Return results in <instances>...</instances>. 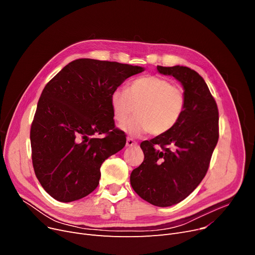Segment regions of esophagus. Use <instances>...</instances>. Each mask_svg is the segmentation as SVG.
Returning <instances> with one entry per match:
<instances>
[{
    "label": "esophagus",
    "instance_id": "obj_1",
    "mask_svg": "<svg viewBox=\"0 0 255 255\" xmlns=\"http://www.w3.org/2000/svg\"><path fill=\"white\" fill-rule=\"evenodd\" d=\"M126 145L127 146H135V145H137V142L134 139H132V138H127Z\"/></svg>",
    "mask_w": 255,
    "mask_h": 255
}]
</instances>
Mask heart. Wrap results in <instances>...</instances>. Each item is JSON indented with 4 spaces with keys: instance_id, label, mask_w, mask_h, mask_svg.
I'll list each match as a JSON object with an SVG mask.
<instances>
[{
    "instance_id": "heart-1",
    "label": "heart",
    "mask_w": 255,
    "mask_h": 255,
    "mask_svg": "<svg viewBox=\"0 0 255 255\" xmlns=\"http://www.w3.org/2000/svg\"><path fill=\"white\" fill-rule=\"evenodd\" d=\"M186 95L182 88L173 86L169 79L149 75L133 80L126 91L115 90L111 95L114 119L124 124L130 116L136 113L124 126L132 136H140L151 132L161 135L175 127L183 116Z\"/></svg>"
}]
</instances>
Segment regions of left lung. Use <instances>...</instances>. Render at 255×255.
I'll list each match as a JSON object with an SVG mask.
<instances>
[{"label":"left lung","mask_w":255,"mask_h":255,"mask_svg":"<svg viewBox=\"0 0 255 255\" xmlns=\"http://www.w3.org/2000/svg\"><path fill=\"white\" fill-rule=\"evenodd\" d=\"M157 70L182 84L185 111L170 131L140 143L144 159L132 170L130 183L145 202L169 207L182 202L205 178L219 138V113L196 71L179 65L157 66Z\"/></svg>","instance_id":"obj_1"}]
</instances>
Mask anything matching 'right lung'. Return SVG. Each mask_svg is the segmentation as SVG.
I'll list each match as a JSON object with an SVG mask.
<instances>
[{
  "label": "right lung",
  "instance_id": "obj_1",
  "mask_svg": "<svg viewBox=\"0 0 255 255\" xmlns=\"http://www.w3.org/2000/svg\"><path fill=\"white\" fill-rule=\"evenodd\" d=\"M139 66L78 59L47 83L37 104L30 138L35 175L62 203L89 195L104 160L122 150L125 133L116 128L112 93ZM96 134H105L97 139Z\"/></svg>",
  "mask_w": 255,
  "mask_h": 255
}]
</instances>
